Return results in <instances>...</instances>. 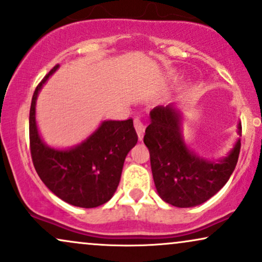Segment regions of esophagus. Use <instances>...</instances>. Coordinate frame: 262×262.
I'll return each mask as SVG.
<instances>
[{"mask_svg": "<svg viewBox=\"0 0 262 262\" xmlns=\"http://www.w3.org/2000/svg\"><path fill=\"white\" fill-rule=\"evenodd\" d=\"M134 126H135V130H136V132H137L138 140L142 141V140H143V135H144V125H143V122L141 121L140 118H136L134 120Z\"/></svg>", "mask_w": 262, "mask_h": 262, "instance_id": "esophagus-1", "label": "esophagus"}]
</instances>
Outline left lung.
Masks as SVG:
<instances>
[{
    "label": "left lung",
    "instance_id": "1",
    "mask_svg": "<svg viewBox=\"0 0 262 262\" xmlns=\"http://www.w3.org/2000/svg\"><path fill=\"white\" fill-rule=\"evenodd\" d=\"M149 116L143 142L149 149L151 173L160 198L177 208H192L214 196L234 171L241 138L222 159H205L186 144L181 130L182 115L173 103L156 106ZM237 134L242 136L241 122Z\"/></svg>",
    "mask_w": 262,
    "mask_h": 262
}]
</instances>
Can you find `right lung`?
I'll use <instances>...</instances> for the list:
<instances>
[{
    "label": "right lung",
    "mask_w": 262,
    "mask_h": 262,
    "mask_svg": "<svg viewBox=\"0 0 262 262\" xmlns=\"http://www.w3.org/2000/svg\"><path fill=\"white\" fill-rule=\"evenodd\" d=\"M56 66L38 83L32 96L29 118L30 150L35 170L42 182L68 204L97 208L114 195L125 158L137 143L132 119L104 120L77 146L57 149L47 146L36 124V99Z\"/></svg>",
    "instance_id": "right-lung-1"
}]
</instances>
